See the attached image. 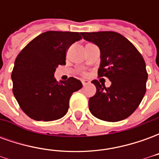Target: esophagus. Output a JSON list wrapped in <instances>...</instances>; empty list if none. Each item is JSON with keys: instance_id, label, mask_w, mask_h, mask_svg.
I'll list each match as a JSON object with an SVG mask.
<instances>
[{"instance_id": "34e87169", "label": "esophagus", "mask_w": 159, "mask_h": 159, "mask_svg": "<svg viewBox=\"0 0 159 159\" xmlns=\"http://www.w3.org/2000/svg\"><path fill=\"white\" fill-rule=\"evenodd\" d=\"M82 83H83V86H85V85H87V84H89V82L88 80H82Z\"/></svg>"}]
</instances>
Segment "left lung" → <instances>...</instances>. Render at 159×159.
<instances>
[{"instance_id": "left-lung-1", "label": "left lung", "mask_w": 159, "mask_h": 159, "mask_svg": "<svg viewBox=\"0 0 159 159\" xmlns=\"http://www.w3.org/2000/svg\"><path fill=\"white\" fill-rule=\"evenodd\" d=\"M83 39L98 46L100 51L99 76L111 82L109 88L93 80L96 93L89 98V107L93 116L107 122L129 117L146 93V63L135 47L114 31L83 32Z\"/></svg>"}]
</instances>
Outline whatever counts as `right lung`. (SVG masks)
Wrapping results in <instances>:
<instances>
[{
	"instance_id": "right-lung-1",
	"label": "right lung",
	"mask_w": 159,
	"mask_h": 159,
	"mask_svg": "<svg viewBox=\"0 0 159 159\" xmlns=\"http://www.w3.org/2000/svg\"><path fill=\"white\" fill-rule=\"evenodd\" d=\"M82 33L47 31L27 44L16 58L12 72V92L23 111L36 121H53L69 109L71 94L83 83L74 77L57 82L54 72L66 65V52Z\"/></svg>"
}]
</instances>
